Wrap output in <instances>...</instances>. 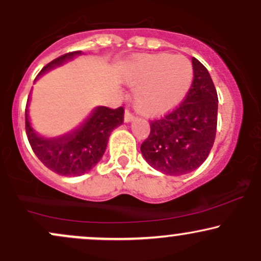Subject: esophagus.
<instances>
[{
    "mask_svg": "<svg viewBox=\"0 0 261 261\" xmlns=\"http://www.w3.org/2000/svg\"><path fill=\"white\" fill-rule=\"evenodd\" d=\"M135 119V115L133 113L130 112V110L128 109H126V112H125V115H124V120H125V122H130V121H133Z\"/></svg>",
    "mask_w": 261,
    "mask_h": 261,
    "instance_id": "34e87169",
    "label": "esophagus"
}]
</instances>
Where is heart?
<instances>
[{"label": "heart", "mask_w": 261, "mask_h": 261, "mask_svg": "<svg viewBox=\"0 0 261 261\" xmlns=\"http://www.w3.org/2000/svg\"><path fill=\"white\" fill-rule=\"evenodd\" d=\"M193 81V65L181 55H151L133 68L128 83L135 87V107L143 115L168 112L187 94Z\"/></svg>", "instance_id": "1"}]
</instances>
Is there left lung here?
Here are the masks:
<instances>
[{
  "label": "left lung",
  "instance_id": "left-lung-1",
  "mask_svg": "<svg viewBox=\"0 0 261 261\" xmlns=\"http://www.w3.org/2000/svg\"><path fill=\"white\" fill-rule=\"evenodd\" d=\"M194 79L184 100L160 119L141 152L151 167L168 175L193 172L206 161L217 130V92L207 68L193 58Z\"/></svg>",
  "mask_w": 261,
  "mask_h": 261
}]
</instances>
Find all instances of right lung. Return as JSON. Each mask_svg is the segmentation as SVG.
Returning <instances> with one entry per match:
<instances>
[{
    "label": "right lung",
    "instance_id": "right-lung-1",
    "mask_svg": "<svg viewBox=\"0 0 261 261\" xmlns=\"http://www.w3.org/2000/svg\"><path fill=\"white\" fill-rule=\"evenodd\" d=\"M81 51L67 53L49 62L45 71L61 65ZM124 108L98 107L87 120L72 133L56 139L38 136L31 126L25 108V133L31 147L46 168L64 176H79L89 172L106 152L112 131L124 122Z\"/></svg>",
    "mask_w": 261,
    "mask_h": 261
}]
</instances>
